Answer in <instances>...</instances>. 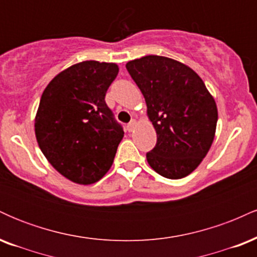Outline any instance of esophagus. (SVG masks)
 Here are the masks:
<instances>
[{
	"mask_svg": "<svg viewBox=\"0 0 257 257\" xmlns=\"http://www.w3.org/2000/svg\"><path fill=\"white\" fill-rule=\"evenodd\" d=\"M134 125H135V120H134V119H132L131 122H129L128 124H126V131H128V132H132L133 129H134Z\"/></svg>",
	"mask_w": 257,
	"mask_h": 257,
	"instance_id": "esophagus-1",
	"label": "esophagus"
}]
</instances>
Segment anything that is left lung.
<instances>
[{
    "label": "left lung",
    "instance_id": "8db88e82",
    "mask_svg": "<svg viewBox=\"0 0 257 257\" xmlns=\"http://www.w3.org/2000/svg\"><path fill=\"white\" fill-rule=\"evenodd\" d=\"M140 88L157 144L149 164L167 179H181L199 166L213 144L217 107L202 78L174 59L146 55L125 65Z\"/></svg>",
    "mask_w": 257,
    "mask_h": 257
}]
</instances>
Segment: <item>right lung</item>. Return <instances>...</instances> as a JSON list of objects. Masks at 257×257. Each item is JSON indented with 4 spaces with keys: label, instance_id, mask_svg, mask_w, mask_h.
Returning a JSON list of instances; mask_svg holds the SVG:
<instances>
[{
    "label": "right lung",
    "instance_id": "right-lung-1",
    "mask_svg": "<svg viewBox=\"0 0 257 257\" xmlns=\"http://www.w3.org/2000/svg\"><path fill=\"white\" fill-rule=\"evenodd\" d=\"M117 75L113 63L82 61L55 76L41 96L35 118L38 146L49 163L76 184L99 181L124 135L105 102Z\"/></svg>",
    "mask_w": 257,
    "mask_h": 257
}]
</instances>
